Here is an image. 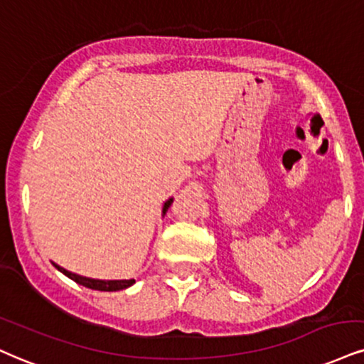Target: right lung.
<instances>
[{
	"label": "right lung",
	"mask_w": 364,
	"mask_h": 364,
	"mask_svg": "<svg viewBox=\"0 0 364 364\" xmlns=\"http://www.w3.org/2000/svg\"><path fill=\"white\" fill-rule=\"evenodd\" d=\"M171 203H173V198H169L168 201H166L164 207H163V213H166V210L169 208ZM52 264H54L55 268L60 271V273H64L65 277L71 278L73 282L80 283L86 288H91V290L118 291V290H125V288L132 287V284L135 283V279H95V278H86V277H80V274H74V273H71V271L60 268V266H57L55 262H52Z\"/></svg>",
	"instance_id": "1"
}]
</instances>
